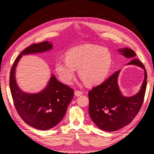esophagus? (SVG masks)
<instances>
[{"mask_svg":"<svg viewBox=\"0 0 154 154\" xmlns=\"http://www.w3.org/2000/svg\"><path fill=\"white\" fill-rule=\"evenodd\" d=\"M83 94V92L80 90H75V95L76 96H79Z\"/></svg>","mask_w":154,"mask_h":154,"instance_id":"34e87169","label":"esophagus"}]
</instances>
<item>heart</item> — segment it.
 I'll list each match as a JSON object with an SVG mask.
<instances>
[{
  "mask_svg": "<svg viewBox=\"0 0 154 154\" xmlns=\"http://www.w3.org/2000/svg\"><path fill=\"white\" fill-rule=\"evenodd\" d=\"M65 59L55 62V71L62 82L71 85L78 74L88 85L98 84L105 79L112 64V56L107 49L95 45H83L72 48Z\"/></svg>",
  "mask_w": 154,
  "mask_h": 154,
  "instance_id": "b5f03b06",
  "label": "heart"
}]
</instances>
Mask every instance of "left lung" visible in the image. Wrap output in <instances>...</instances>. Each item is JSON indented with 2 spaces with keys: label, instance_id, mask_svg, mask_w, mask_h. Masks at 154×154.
Listing matches in <instances>:
<instances>
[{
  "label": "left lung",
  "instance_id": "1",
  "mask_svg": "<svg viewBox=\"0 0 154 154\" xmlns=\"http://www.w3.org/2000/svg\"><path fill=\"white\" fill-rule=\"evenodd\" d=\"M122 54L132 60L128 64L137 65L145 70V78L139 93L131 97L122 96L118 85L119 70L111 75L100 85L88 92L89 115L96 126L105 131H116L129 124L141 108L147 87V71L139 60L134 58L135 52L131 49H121Z\"/></svg>",
  "mask_w": 154,
  "mask_h": 154
}]
</instances>
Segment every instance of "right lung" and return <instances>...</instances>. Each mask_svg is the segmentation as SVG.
Wrapping results in <instances>:
<instances>
[{"instance_id":"right-lung-1","label":"right lung","mask_w":154,"mask_h":154,"mask_svg":"<svg viewBox=\"0 0 154 154\" xmlns=\"http://www.w3.org/2000/svg\"><path fill=\"white\" fill-rule=\"evenodd\" d=\"M52 48L48 41L34 43L24 49L15 59L10 72L9 86L15 109L26 123L35 128L46 130L63 119L74 90L58 82L52 75L48 86L37 94H28L18 88L15 78V66L22 55L41 53Z\"/></svg>"}]
</instances>
